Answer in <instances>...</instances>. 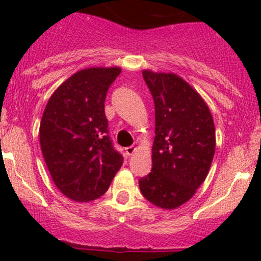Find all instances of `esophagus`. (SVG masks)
<instances>
[{
	"label": "esophagus",
	"mask_w": 261,
	"mask_h": 261,
	"mask_svg": "<svg viewBox=\"0 0 261 261\" xmlns=\"http://www.w3.org/2000/svg\"><path fill=\"white\" fill-rule=\"evenodd\" d=\"M125 150H126V154H127V155H133L134 152L136 151V147L135 146H127Z\"/></svg>",
	"instance_id": "obj_1"
}]
</instances>
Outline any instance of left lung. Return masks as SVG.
<instances>
[{
	"instance_id": "8db88e82",
	"label": "left lung",
	"mask_w": 261,
	"mask_h": 261,
	"mask_svg": "<svg viewBox=\"0 0 261 261\" xmlns=\"http://www.w3.org/2000/svg\"><path fill=\"white\" fill-rule=\"evenodd\" d=\"M155 105L151 172L139 180L149 202L165 210L186 203L208 174L216 134L202 97L173 73L144 70Z\"/></svg>"
}]
</instances>
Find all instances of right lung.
<instances>
[{"label": "right lung", "instance_id": "right-lung-1", "mask_svg": "<svg viewBox=\"0 0 261 261\" xmlns=\"http://www.w3.org/2000/svg\"><path fill=\"white\" fill-rule=\"evenodd\" d=\"M121 69L88 68L53 93L40 123V146L55 186L68 198L88 202L106 193L123 156L114 147L105 99Z\"/></svg>", "mask_w": 261, "mask_h": 261}]
</instances>
